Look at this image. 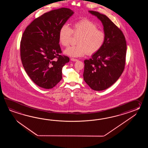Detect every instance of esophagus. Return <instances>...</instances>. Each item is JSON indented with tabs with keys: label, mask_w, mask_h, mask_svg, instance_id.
Here are the masks:
<instances>
[{
	"label": "esophagus",
	"mask_w": 148,
	"mask_h": 148,
	"mask_svg": "<svg viewBox=\"0 0 148 148\" xmlns=\"http://www.w3.org/2000/svg\"><path fill=\"white\" fill-rule=\"evenodd\" d=\"M71 61H75V62H76V61H78V59H74V58H71Z\"/></svg>",
	"instance_id": "34e87169"
}]
</instances>
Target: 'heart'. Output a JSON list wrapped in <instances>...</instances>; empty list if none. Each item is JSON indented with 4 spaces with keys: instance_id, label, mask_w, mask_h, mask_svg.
<instances>
[{
    "instance_id": "obj_1",
    "label": "heart",
    "mask_w": 148,
    "mask_h": 148,
    "mask_svg": "<svg viewBox=\"0 0 148 148\" xmlns=\"http://www.w3.org/2000/svg\"><path fill=\"white\" fill-rule=\"evenodd\" d=\"M73 33L79 35L77 41L78 45L70 47L64 51L66 55L73 58L96 53L102 47L105 40L104 32L98 29L97 25L88 19H82L74 23L72 29L67 24L61 26L59 32V40L63 47L69 45Z\"/></svg>"
}]
</instances>
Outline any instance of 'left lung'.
Listing matches in <instances>:
<instances>
[{
    "label": "left lung",
    "mask_w": 148,
    "mask_h": 148,
    "mask_svg": "<svg viewBox=\"0 0 148 148\" xmlns=\"http://www.w3.org/2000/svg\"><path fill=\"white\" fill-rule=\"evenodd\" d=\"M88 12L102 23L105 40L101 49L92 54L90 59L84 61L83 76L92 89L101 91L113 85L123 73L126 42L122 31L108 17L97 12Z\"/></svg>",
    "instance_id": "8db88e82"
}]
</instances>
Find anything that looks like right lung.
Wrapping results in <instances>:
<instances>
[{"mask_svg": "<svg viewBox=\"0 0 148 148\" xmlns=\"http://www.w3.org/2000/svg\"><path fill=\"white\" fill-rule=\"evenodd\" d=\"M73 14L67 8L51 10L35 19L23 33L20 45L23 66L41 88L51 89L62 78V68L69 58L60 54L59 32Z\"/></svg>", "mask_w": 148, "mask_h": 148, "instance_id": "1", "label": "right lung"}]
</instances>
